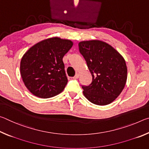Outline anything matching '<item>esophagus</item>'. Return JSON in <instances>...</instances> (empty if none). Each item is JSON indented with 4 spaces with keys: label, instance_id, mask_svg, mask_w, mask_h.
I'll return each mask as SVG.
<instances>
[{
    "label": "esophagus",
    "instance_id": "1",
    "mask_svg": "<svg viewBox=\"0 0 149 149\" xmlns=\"http://www.w3.org/2000/svg\"><path fill=\"white\" fill-rule=\"evenodd\" d=\"M79 74H76L75 75V76L73 77V79H78V78H79Z\"/></svg>",
    "mask_w": 149,
    "mask_h": 149
}]
</instances>
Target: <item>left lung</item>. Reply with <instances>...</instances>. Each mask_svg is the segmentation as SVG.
Wrapping results in <instances>:
<instances>
[{
	"mask_svg": "<svg viewBox=\"0 0 149 149\" xmlns=\"http://www.w3.org/2000/svg\"><path fill=\"white\" fill-rule=\"evenodd\" d=\"M78 45L92 75L91 84L82 86L84 96L95 104H110L126 84L127 69L124 58L111 45L99 40L81 41Z\"/></svg>",
	"mask_w": 149,
	"mask_h": 149,
	"instance_id": "obj_1",
	"label": "left lung"
}]
</instances>
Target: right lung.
Instances as JSON below:
<instances>
[{"mask_svg":"<svg viewBox=\"0 0 149 149\" xmlns=\"http://www.w3.org/2000/svg\"><path fill=\"white\" fill-rule=\"evenodd\" d=\"M73 46L68 39L52 37L31 47L20 62V74L26 87L42 99L62 92L68 83L62 58Z\"/></svg>","mask_w":149,"mask_h":149,"instance_id":"obj_1","label":"right lung"}]
</instances>
